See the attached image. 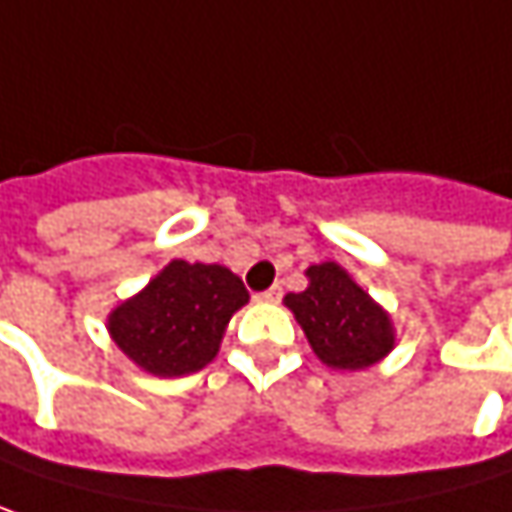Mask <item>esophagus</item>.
<instances>
[{
  "mask_svg": "<svg viewBox=\"0 0 512 512\" xmlns=\"http://www.w3.org/2000/svg\"><path fill=\"white\" fill-rule=\"evenodd\" d=\"M257 299H260V302H278V299H281V287H269V290H263Z\"/></svg>",
  "mask_w": 512,
  "mask_h": 512,
  "instance_id": "1",
  "label": "esophagus"
}]
</instances>
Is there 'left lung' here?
I'll return each instance as SVG.
<instances>
[{
  "label": "left lung",
  "mask_w": 512,
  "mask_h": 512,
  "mask_svg": "<svg viewBox=\"0 0 512 512\" xmlns=\"http://www.w3.org/2000/svg\"><path fill=\"white\" fill-rule=\"evenodd\" d=\"M307 290L287 293L284 304L302 325L313 354L343 372H360L384 360L395 346L390 313L375 302L349 272L334 263H316L307 272Z\"/></svg>",
  "instance_id": "8db88e82"
}]
</instances>
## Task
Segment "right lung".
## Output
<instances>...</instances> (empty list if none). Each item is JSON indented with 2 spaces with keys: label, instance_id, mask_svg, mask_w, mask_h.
Wrapping results in <instances>:
<instances>
[{
  "label": "right lung",
  "instance_id": "obj_1",
  "mask_svg": "<svg viewBox=\"0 0 512 512\" xmlns=\"http://www.w3.org/2000/svg\"><path fill=\"white\" fill-rule=\"evenodd\" d=\"M249 302L243 281L219 263L172 260L108 316L119 351L143 372L181 378L216 357L231 316Z\"/></svg>",
  "mask_w": 512,
  "mask_h": 512
}]
</instances>
